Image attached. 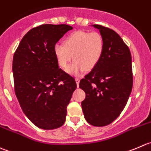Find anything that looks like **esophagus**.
Wrapping results in <instances>:
<instances>
[{
	"instance_id": "esophagus-1",
	"label": "esophagus",
	"mask_w": 151,
	"mask_h": 151,
	"mask_svg": "<svg viewBox=\"0 0 151 151\" xmlns=\"http://www.w3.org/2000/svg\"><path fill=\"white\" fill-rule=\"evenodd\" d=\"M76 83H77L78 87L79 82H80V78H76Z\"/></svg>"
}]
</instances>
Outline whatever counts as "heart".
I'll use <instances>...</instances> for the list:
<instances>
[{
  "label": "heart",
  "instance_id": "obj_1",
  "mask_svg": "<svg viewBox=\"0 0 151 151\" xmlns=\"http://www.w3.org/2000/svg\"><path fill=\"white\" fill-rule=\"evenodd\" d=\"M105 42L103 36L97 31H77L70 34L64 45L56 44L53 47L55 57L61 68H68L73 56L74 61L68 72L79 76L84 70L89 71L96 68L103 57Z\"/></svg>",
  "mask_w": 151,
  "mask_h": 151
}]
</instances>
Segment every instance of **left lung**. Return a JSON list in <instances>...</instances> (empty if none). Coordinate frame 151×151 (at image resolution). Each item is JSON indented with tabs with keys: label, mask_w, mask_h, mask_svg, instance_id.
I'll return each instance as SVG.
<instances>
[{
	"label": "left lung",
	"mask_w": 151,
	"mask_h": 151,
	"mask_svg": "<svg viewBox=\"0 0 151 151\" xmlns=\"http://www.w3.org/2000/svg\"><path fill=\"white\" fill-rule=\"evenodd\" d=\"M105 42V49L96 68L84 76L79 87L86 93L81 102L86 121L102 127L112 123L126 106L133 86L129 48L114 30L93 25Z\"/></svg>",
	"instance_id": "1"
}]
</instances>
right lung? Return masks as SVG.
I'll use <instances>...</instances> for the list:
<instances>
[{
  "mask_svg": "<svg viewBox=\"0 0 151 151\" xmlns=\"http://www.w3.org/2000/svg\"><path fill=\"white\" fill-rule=\"evenodd\" d=\"M73 27L44 24L23 37L13 57L14 92L20 107L36 126L52 130L65 123L67 106L77 87L59 68L53 47Z\"/></svg>",
  "mask_w": 151,
  "mask_h": 151,
  "instance_id": "right-lung-1",
  "label": "right lung"
}]
</instances>
